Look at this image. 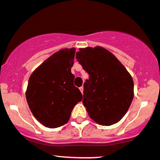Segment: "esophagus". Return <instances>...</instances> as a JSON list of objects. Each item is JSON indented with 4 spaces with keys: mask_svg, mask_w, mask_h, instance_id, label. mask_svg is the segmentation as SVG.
Masks as SVG:
<instances>
[{
    "mask_svg": "<svg viewBox=\"0 0 160 160\" xmlns=\"http://www.w3.org/2000/svg\"><path fill=\"white\" fill-rule=\"evenodd\" d=\"M80 92H81V93L83 94V87H80Z\"/></svg>",
    "mask_w": 160,
    "mask_h": 160,
    "instance_id": "obj_1",
    "label": "esophagus"
}]
</instances>
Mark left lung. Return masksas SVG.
I'll return each instance as SVG.
<instances>
[{"instance_id": "obj_1", "label": "left lung", "mask_w": 160, "mask_h": 160, "mask_svg": "<svg viewBox=\"0 0 160 160\" xmlns=\"http://www.w3.org/2000/svg\"><path fill=\"white\" fill-rule=\"evenodd\" d=\"M79 50L76 58L90 76L83 85V100L88 115L100 125L117 123L133 99L132 77L120 60L102 47Z\"/></svg>"}]
</instances>
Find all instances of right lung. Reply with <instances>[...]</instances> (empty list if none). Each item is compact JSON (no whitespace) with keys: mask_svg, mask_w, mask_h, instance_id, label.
<instances>
[{"mask_svg":"<svg viewBox=\"0 0 160 160\" xmlns=\"http://www.w3.org/2000/svg\"><path fill=\"white\" fill-rule=\"evenodd\" d=\"M75 51V48H66L56 52L29 78L27 102L35 118L48 128L66 124L74 106L83 99L71 73Z\"/></svg>","mask_w":160,"mask_h":160,"instance_id":"1","label":"right lung"}]
</instances>
